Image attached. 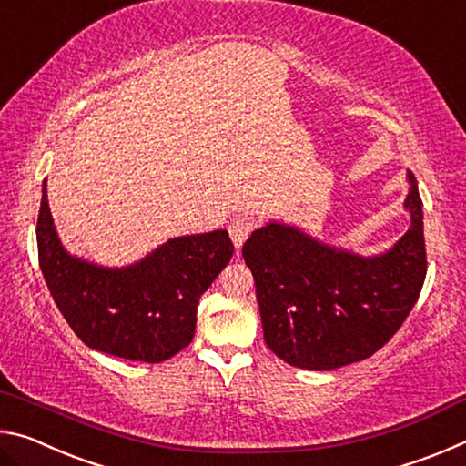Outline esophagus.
Listing matches in <instances>:
<instances>
[{
    "instance_id": "34e87169",
    "label": "esophagus",
    "mask_w": 466,
    "mask_h": 466,
    "mask_svg": "<svg viewBox=\"0 0 466 466\" xmlns=\"http://www.w3.org/2000/svg\"><path fill=\"white\" fill-rule=\"evenodd\" d=\"M252 230H255V222H252V218H248V216L236 218V219H232L230 226H228V232H230L236 248L242 247L244 240L248 238Z\"/></svg>"
}]
</instances>
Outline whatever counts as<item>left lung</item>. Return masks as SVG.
Returning <instances> with one entry per match:
<instances>
[{
    "mask_svg": "<svg viewBox=\"0 0 466 466\" xmlns=\"http://www.w3.org/2000/svg\"><path fill=\"white\" fill-rule=\"evenodd\" d=\"M409 180L411 226L380 257L337 250L283 224H267L244 242L275 356L296 368L335 370L374 356L400 329L428 271L421 197L411 172Z\"/></svg>",
    "mask_w": 466,
    "mask_h": 466,
    "instance_id": "left-lung-1",
    "label": "left lung"
}]
</instances>
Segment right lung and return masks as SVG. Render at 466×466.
<instances>
[{"label": "right lung", "mask_w": 466, "mask_h": 466, "mask_svg": "<svg viewBox=\"0 0 466 466\" xmlns=\"http://www.w3.org/2000/svg\"><path fill=\"white\" fill-rule=\"evenodd\" d=\"M36 244L46 288L74 333L92 350L147 364L191 343L199 298L234 252L228 232L216 230L172 238L125 269L86 263L61 247L46 180Z\"/></svg>", "instance_id": "obj_1"}]
</instances>
